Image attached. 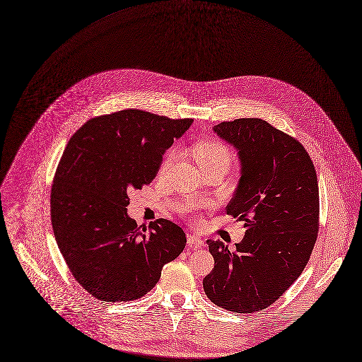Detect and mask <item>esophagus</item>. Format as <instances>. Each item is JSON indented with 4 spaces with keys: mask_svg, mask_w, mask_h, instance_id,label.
<instances>
[{
    "mask_svg": "<svg viewBox=\"0 0 362 362\" xmlns=\"http://www.w3.org/2000/svg\"><path fill=\"white\" fill-rule=\"evenodd\" d=\"M187 241H188V245L189 248H201L204 245V241L201 240L198 236L195 235H188L187 236Z\"/></svg>",
    "mask_w": 362,
    "mask_h": 362,
    "instance_id": "1",
    "label": "esophagus"
}]
</instances>
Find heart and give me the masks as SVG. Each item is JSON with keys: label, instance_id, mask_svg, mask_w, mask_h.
I'll return each mask as SVG.
<instances>
[{"label": "heart", "instance_id": "heart-1", "mask_svg": "<svg viewBox=\"0 0 362 362\" xmlns=\"http://www.w3.org/2000/svg\"><path fill=\"white\" fill-rule=\"evenodd\" d=\"M191 154L194 160L198 163V165L202 168V171L214 167H222L228 170L232 163V154L229 147L223 141L212 137L197 140L191 147ZM173 163H174V153L168 151L161 161L160 175L167 174Z\"/></svg>", "mask_w": 362, "mask_h": 362}]
</instances>
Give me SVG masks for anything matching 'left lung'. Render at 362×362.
I'll return each instance as SVG.
<instances>
[{"mask_svg":"<svg viewBox=\"0 0 362 362\" xmlns=\"http://www.w3.org/2000/svg\"><path fill=\"white\" fill-rule=\"evenodd\" d=\"M214 130L239 150L241 178L226 208L244 221V238L229 250L208 240L215 267L206 296L226 310L271 306L305 269L319 233V185L302 143L258 118L221 122Z\"/></svg>","mask_w":362,"mask_h":362,"instance_id":"obj_1","label":"left lung"}]
</instances>
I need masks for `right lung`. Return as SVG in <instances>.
I'll list each match as a JSON object with an SVG mask.
<instances>
[{
  "label": "right lung",
  "instance_id": "obj_1",
  "mask_svg": "<svg viewBox=\"0 0 362 362\" xmlns=\"http://www.w3.org/2000/svg\"><path fill=\"white\" fill-rule=\"evenodd\" d=\"M191 123L133 108L95 117L69 140L50 192L52 228L71 275L98 300L141 298L182 252L180 226L157 219L140 229L126 206Z\"/></svg>",
  "mask_w": 362,
  "mask_h": 362
}]
</instances>
